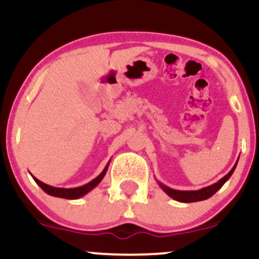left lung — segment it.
I'll use <instances>...</instances> for the list:
<instances>
[{
  "label": "left lung",
  "instance_id": "left-lung-1",
  "mask_svg": "<svg viewBox=\"0 0 259 259\" xmlns=\"http://www.w3.org/2000/svg\"><path fill=\"white\" fill-rule=\"evenodd\" d=\"M236 164H237V162L235 163L233 169H231V170L229 171V173L225 175L224 178H222V179L219 180L218 183L213 184V185H210V186L203 187V189L197 190V191H180V190L170 189V187L163 185V184H160V183H158V184H159V186L162 187L163 191H164L168 196H170L171 198H174L175 201L185 202V203H190V202L203 201V200H207V198L212 197V196L214 195L215 192L218 191V190L221 189V187L224 185L225 183H227V180L231 177V174L234 173L235 168H236Z\"/></svg>",
  "mask_w": 259,
  "mask_h": 259
}]
</instances>
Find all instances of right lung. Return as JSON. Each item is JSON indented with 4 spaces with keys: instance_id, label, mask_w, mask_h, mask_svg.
<instances>
[{
    "instance_id": "add662e5",
    "label": "right lung",
    "mask_w": 259,
    "mask_h": 259,
    "mask_svg": "<svg viewBox=\"0 0 259 259\" xmlns=\"http://www.w3.org/2000/svg\"><path fill=\"white\" fill-rule=\"evenodd\" d=\"M109 164V162H108ZM108 164L106 165V168L103 169L102 173H101L99 177L95 178L94 180H91L90 183H88L86 185H82V186H79V187H74V189H64V187H53V186H50L47 185V184L42 183V181H40L38 179H36L35 177L34 180L36 181V184L38 186L41 187V189L44 190L46 194L51 195V196H55V197H61V198H67V200H75V198H80L82 197V196L88 194V192H90L94 187H96L99 184L101 183V180L103 179V177H105L107 169H108Z\"/></svg>"
}]
</instances>
